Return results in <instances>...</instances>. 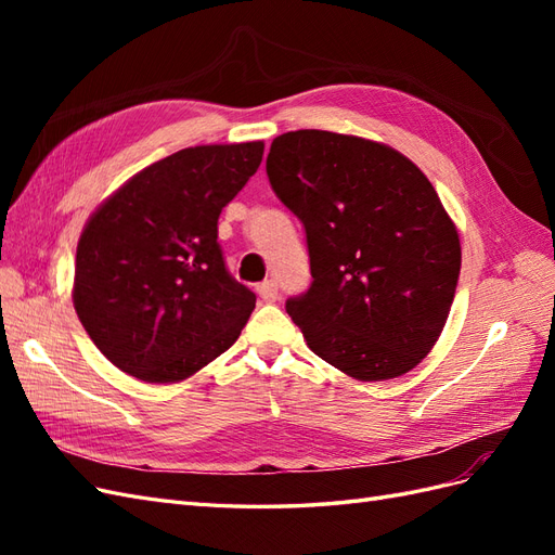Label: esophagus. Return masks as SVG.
Segmentation results:
<instances>
[{"mask_svg": "<svg viewBox=\"0 0 555 555\" xmlns=\"http://www.w3.org/2000/svg\"><path fill=\"white\" fill-rule=\"evenodd\" d=\"M257 292H259L263 304H275V300H278V282L275 280H266V282L259 284Z\"/></svg>", "mask_w": 555, "mask_h": 555, "instance_id": "obj_1", "label": "esophagus"}]
</instances>
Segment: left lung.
<instances>
[{
	"instance_id": "left-lung-1",
	"label": "left lung",
	"mask_w": 555,
	"mask_h": 555,
	"mask_svg": "<svg viewBox=\"0 0 555 555\" xmlns=\"http://www.w3.org/2000/svg\"><path fill=\"white\" fill-rule=\"evenodd\" d=\"M266 173L306 229L312 284L287 312L308 347L361 382L410 373L461 273L459 231L428 178L389 145L319 129L278 137Z\"/></svg>"
}]
</instances>
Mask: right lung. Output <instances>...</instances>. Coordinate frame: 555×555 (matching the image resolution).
<instances>
[{"instance_id": "add662e5", "label": "right lung", "mask_w": 555, "mask_h": 555, "mask_svg": "<svg viewBox=\"0 0 555 555\" xmlns=\"http://www.w3.org/2000/svg\"><path fill=\"white\" fill-rule=\"evenodd\" d=\"M261 157V141L184 147L127 180L88 220L74 308L122 373L180 382L238 340L257 296L227 271L217 220Z\"/></svg>"}]
</instances>
